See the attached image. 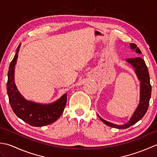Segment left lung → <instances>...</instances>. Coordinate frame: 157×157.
<instances>
[{
    "instance_id": "left-lung-1",
    "label": "left lung",
    "mask_w": 157,
    "mask_h": 157,
    "mask_svg": "<svg viewBox=\"0 0 157 157\" xmlns=\"http://www.w3.org/2000/svg\"><path fill=\"white\" fill-rule=\"evenodd\" d=\"M130 48L132 50H135L136 52L138 54H141L142 52L137 45L135 44H130ZM126 61L129 63L134 69V71L138 77V80L140 82V103L134 111V114L132 116L129 121L123 125H116L111 122L106 121L102 119L101 117L99 118L101 121L111 128L117 129H126L129 128L130 126L133 125L137 123L140 120L142 119L143 117L146 114L147 111L150 98L151 96L152 87L150 83V76L148 73V70L146 66L145 61L140 57L130 58L126 59Z\"/></svg>"
}]
</instances>
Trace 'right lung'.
I'll return each instance as SVG.
<instances>
[{
    "instance_id": "add662e5",
    "label": "right lung",
    "mask_w": 157,
    "mask_h": 157,
    "mask_svg": "<svg viewBox=\"0 0 157 157\" xmlns=\"http://www.w3.org/2000/svg\"><path fill=\"white\" fill-rule=\"evenodd\" d=\"M21 44L18 46L16 54L9 65L8 71L7 94L10 105L15 114L29 125L42 127L56 121L64 111L67 102V94L51 104H40L26 100L18 91L14 82V72L18 52Z\"/></svg>"
}]
</instances>
